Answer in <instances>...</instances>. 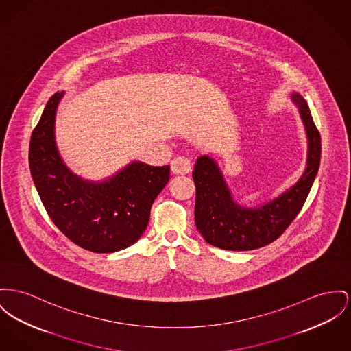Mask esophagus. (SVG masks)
Instances as JSON below:
<instances>
[{
	"label": "esophagus",
	"instance_id": "obj_1",
	"mask_svg": "<svg viewBox=\"0 0 351 351\" xmlns=\"http://www.w3.org/2000/svg\"><path fill=\"white\" fill-rule=\"evenodd\" d=\"M170 167H171L173 174H177V176L178 174H187V173L191 171V162L186 157H176L171 161Z\"/></svg>",
	"mask_w": 351,
	"mask_h": 351
}]
</instances>
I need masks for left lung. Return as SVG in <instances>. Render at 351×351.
<instances>
[{
  "label": "left lung",
  "mask_w": 351,
  "mask_h": 351,
  "mask_svg": "<svg viewBox=\"0 0 351 351\" xmlns=\"http://www.w3.org/2000/svg\"><path fill=\"white\" fill-rule=\"evenodd\" d=\"M290 98L304 122L307 138L306 166L297 182L273 199L258 206L241 205L235 201L218 162L208 154L197 158L193 171L195 226L213 246L233 252L266 246L285 232L301 210L318 173L321 136L304 97L293 92Z\"/></svg>",
  "instance_id": "left-lung-1"
}]
</instances>
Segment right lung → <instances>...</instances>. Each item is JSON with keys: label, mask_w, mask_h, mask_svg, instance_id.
Instances as JSON below:
<instances>
[{"label": "right lung", "mask_w": 351, "mask_h": 351, "mask_svg": "<svg viewBox=\"0 0 351 351\" xmlns=\"http://www.w3.org/2000/svg\"><path fill=\"white\" fill-rule=\"evenodd\" d=\"M64 94L50 97L33 130L32 178L50 219L71 242L93 253H116L136 243L145 232L170 167L132 161L101 181L73 173L56 142V114Z\"/></svg>", "instance_id": "add662e5"}]
</instances>
